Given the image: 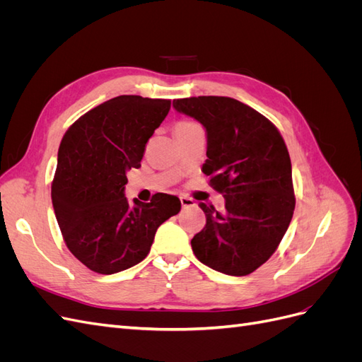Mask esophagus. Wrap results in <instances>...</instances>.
I'll return each instance as SVG.
<instances>
[{
	"label": "esophagus",
	"instance_id": "34e87169",
	"mask_svg": "<svg viewBox=\"0 0 362 362\" xmlns=\"http://www.w3.org/2000/svg\"><path fill=\"white\" fill-rule=\"evenodd\" d=\"M180 201H181L182 208H190V206L196 205V202L192 198H189V196H180Z\"/></svg>",
	"mask_w": 362,
	"mask_h": 362
}]
</instances>
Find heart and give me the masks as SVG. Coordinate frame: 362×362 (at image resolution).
Segmentation results:
<instances>
[{
    "mask_svg": "<svg viewBox=\"0 0 362 362\" xmlns=\"http://www.w3.org/2000/svg\"><path fill=\"white\" fill-rule=\"evenodd\" d=\"M180 124H190V122H180Z\"/></svg>",
    "mask_w": 362,
    "mask_h": 362,
    "instance_id": "obj_1",
    "label": "heart"
}]
</instances>
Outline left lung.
I'll return each instance as SVG.
<instances>
[{"label":"left lung","instance_id":"obj_1","mask_svg":"<svg viewBox=\"0 0 362 362\" xmlns=\"http://www.w3.org/2000/svg\"><path fill=\"white\" fill-rule=\"evenodd\" d=\"M173 107L204 125L202 172L225 198L222 213L199 204L206 223L192 238L193 254L225 275L246 276L273 255L291 222L296 198L286 141L267 117L234 98H182Z\"/></svg>","mask_w":362,"mask_h":362}]
</instances>
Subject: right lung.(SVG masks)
<instances>
[{"instance_id":"1","label":"right lung","mask_w":362,"mask_h":362,"mask_svg":"<svg viewBox=\"0 0 362 362\" xmlns=\"http://www.w3.org/2000/svg\"><path fill=\"white\" fill-rule=\"evenodd\" d=\"M170 100L120 95L69 127L59 148L51 198L72 255L101 275L136 266L149 254L157 228L178 214L177 196L157 193L129 204L127 170L140 168L151 136Z\"/></svg>"}]
</instances>
